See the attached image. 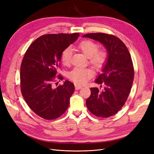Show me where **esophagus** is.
Here are the masks:
<instances>
[{
  "label": "esophagus",
  "instance_id": "esophagus-1",
  "mask_svg": "<svg viewBox=\"0 0 154 154\" xmlns=\"http://www.w3.org/2000/svg\"><path fill=\"white\" fill-rule=\"evenodd\" d=\"M75 89H76V90H79V89H81V88H82V86L79 85L75 84Z\"/></svg>",
  "mask_w": 154,
  "mask_h": 154
}]
</instances>
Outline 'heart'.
Returning a JSON list of instances; mask_svg holds the SVG:
<instances>
[{
  "instance_id": "b5f03b06",
  "label": "heart",
  "mask_w": 154,
  "mask_h": 154,
  "mask_svg": "<svg viewBox=\"0 0 154 154\" xmlns=\"http://www.w3.org/2000/svg\"><path fill=\"white\" fill-rule=\"evenodd\" d=\"M77 48L89 59V63L92 66L100 69L107 60V53L104 50H99V45L91 40H83L78 45ZM72 56V49L67 47L62 51L61 62L65 65H69ZM94 72L90 68L75 67L68 74L71 80L78 84L87 83L93 76Z\"/></svg>"
}]
</instances>
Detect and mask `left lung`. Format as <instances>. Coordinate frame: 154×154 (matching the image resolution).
Segmentation results:
<instances>
[{
    "mask_svg": "<svg viewBox=\"0 0 154 154\" xmlns=\"http://www.w3.org/2000/svg\"><path fill=\"white\" fill-rule=\"evenodd\" d=\"M83 37L99 41L107 50L106 63L95 80L103 89L91 87L86 104L94 116L110 117L122 109L130 93L134 76L131 55L123 42L114 35L90 33Z\"/></svg>",
    "mask_w": 154,
    "mask_h": 154,
    "instance_id": "8db88e82",
    "label": "left lung"
}]
</instances>
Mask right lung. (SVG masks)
Here are the masks:
<instances>
[{"mask_svg": "<svg viewBox=\"0 0 154 154\" xmlns=\"http://www.w3.org/2000/svg\"><path fill=\"white\" fill-rule=\"evenodd\" d=\"M79 35V33L43 35L32 42L24 55L20 66L21 93L30 109L42 119H56L69 106L73 83L65 81L56 87L54 84H57V79H63L57 73L62 51Z\"/></svg>", "mask_w": 154, "mask_h": 154, "instance_id": "right-lung-1", "label": "right lung"}]
</instances>
